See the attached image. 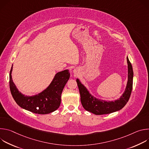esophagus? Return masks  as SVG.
<instances>
[{
  "instance_id": "esophagus-1",
  "label": "esophagus",
  "mask_w": 149,
  "mask_h": 149,
  "mask_svg": "<svg viewBox=\"0 0 149 149\" xmlns=\"http://www.w3.org/2000/svg\"><path fill=\"white\" fill-rule=\"evenodd\" d=\"M74 73H75V74H77V72H76V71H75V70H74Z\"/></svg>"
}]
</instances>
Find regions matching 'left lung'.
<instances>
[{"label": "left lung", "mask_w": 149, "mask_h": 149, "mask_svg": "<svg viewBox=\"0 0 149 149\" xmlns=\"http://www.w3.org/2000/svg\"><path fill=\"white\" fill-rule=\"evenodd\" d=\"M128 64V81L124 92L117 100L106 101L98 99L92 95L88 90L77 79V82L81 96V102L84 109L95 115L107 114L116 112L123 109L128 102L133 88V71L132 63L127 57Z\"/></svg>", "instance_id": "left-lung-1"}]
</instances>
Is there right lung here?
I'll list each match as a JSON object with an SVG mask.
<instances>
[{
	"instance_id": "right-lung-1",
	"label": "right lung",
	"mask_w": 149,
	"mask_h": 149,
	"mask_svg": "<svg viewBox=\"0 0 149 149\" xmlns=\"http://www.w3.org/2000/svg\"><path fill=\"white\" fill-rule=\"evenodd\" d=\"M13 65L9 74V86L12 95L21 108L39 114H47L56 110L61 104L62 90L68 81V70L56 73L49 84L43 91L32 96H25L19 91L12 78Z\"/></svg>"
}]
</instances>
